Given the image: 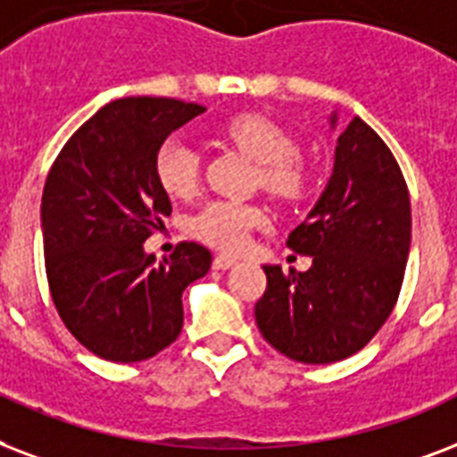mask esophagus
Wrapping results in <instances>:
<instances>
[{"label":"esophagus","mask_w":457,"mask_h":457,"mask_svg":"<svg viewBox=\"0 0 457 457\" xmlns=\"http://www.w3.org/2000/svg\"><path fill=\"white\" fill-rule=\"evenodd\" d=\"M212 264H214V269H231L238 264V260H236V257H231V254H217Z\"/></svg>","instance_id":"1"}]
</instances>
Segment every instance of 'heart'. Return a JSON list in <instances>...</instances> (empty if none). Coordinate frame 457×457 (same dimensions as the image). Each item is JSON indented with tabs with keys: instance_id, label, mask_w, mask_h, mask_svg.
I'll return each instance as SVG.
<instances>
[{
	"instance_id": "heart-1",
	"label": "heart",
	"mask_w": 457,
	"mask_h": 457,
	"mask_svg": "<svg viewBox=\"0 0 457 457\" xmlns=\"http://www.w3.org/2000/svg\"><path fill=\"white\" fill-rule=\"evenodd\" d=\"M236 147L260 162L257 180L269 195L281 203H300L312 188V169L295 152V140L278 123L262 114H238L221 129ZM203 171L200 152L180 137H169L159 145L154 173L159 186L171 197L195 193ZM262 221V210L236 200H212L190 221V231L207 245L238 250L247 233Z\"/></svg>"
}]
</instances>
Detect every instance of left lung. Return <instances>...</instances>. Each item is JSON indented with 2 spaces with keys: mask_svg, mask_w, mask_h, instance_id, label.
<instances>
[{
  "mask_svg": "<svg viewBox=\"0 0 457 457\" xmlns=\"http://www.w3.org/2000/svg\"><path fill=\"white\" fill-rule=\"evenodd\" d=\"M336 126V114L331 116ZM410 193L386 143L355 116L336 145L334 173L288 247L307 271L267 264L254 321L295 362L328 364L362 350L394 312L410 253Z\"/></svg>",
  "mask_w": 457,
  "mask_h": 457,
  "instance_id": "1",
  "label": "left lung"
}]
</instances>
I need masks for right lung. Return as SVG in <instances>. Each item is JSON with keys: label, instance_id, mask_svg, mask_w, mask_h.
Returning a JSON list of instances; mask_svg holds the SVG:
<instances>
[{"label": "right lung", "instance_id": "right-lung-1", "mask_svg": "<svg viewBox=\"0 0 457 457\" xmlns=\"http://www.w3.org/2000/svg\"><path fill=\"white\" fill-rule=\"evenodd\" d=\"M195 102H109L63 145L42 190L49 291L78 343L109 362H140L183 328L180 295L212 267V253L179 243L154 260L143 243L171 214L154 173L159 145L203 114Z\"/></svg>", "mask_w": 457, "mask_h": 457}]
</instances>
